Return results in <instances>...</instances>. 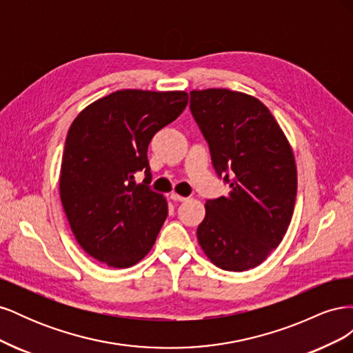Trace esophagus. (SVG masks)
<instances>
[{
  "mask_svg": "<svg viewBox=\"0 0 353 353\" xmlns=\"http://www.w3.org/2000/svg\"><path fill=\"white\" fill-rule=\"evenodd\" d=\"M170 199H172L174 201H185V200H187L185 197L179 196V194H176V193H172V194H170Z\"/></svg>",
  "mask_w": 353,
  "mask_h": 353,
  "instance_id": "1",
  "label": "esophagus"
}]
</instances>
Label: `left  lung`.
<instances>
[{"label": "left lung", "mask_w": 353, "mask_h": 353, "mask_svg": "<svg viewBox=\"0 0 353 353\" xmlns=\"http://www.w3.org/2000/svg\"><path fill=\"white\" fill-rule=\"evenodd\" d=\"M190 110L218 176L230 184L227 197L206 201L199 244L218 268L248 271L268 258L290 225L297 193L292 147L268 108L244 92L191 91Z\"/></svg>", "instance_id": "8db88e82"}]
</instances>
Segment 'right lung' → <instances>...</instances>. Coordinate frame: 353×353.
Returning <instances> with one entry per match:
<instances>
[{
  "mask_svg": "<svg viewBox=\"0 0 353 353\" xmlns=\"http://www.w3.org/2000/svg\"><path fill=\"white\" fill-rule=\"evenodd\" d=\"M187 103L184 91L121 90L90 104L70 125L60 199L74 239L94 259L130 268L153 248L168 203L148 187V144ZM137 172L146 175L141 185Z\"/></svg>",
  "mask_w": 353,
  "mask_h": 353,
  "instance_id": "obj_1",
  "label": "right lung"
}]
</instances>
